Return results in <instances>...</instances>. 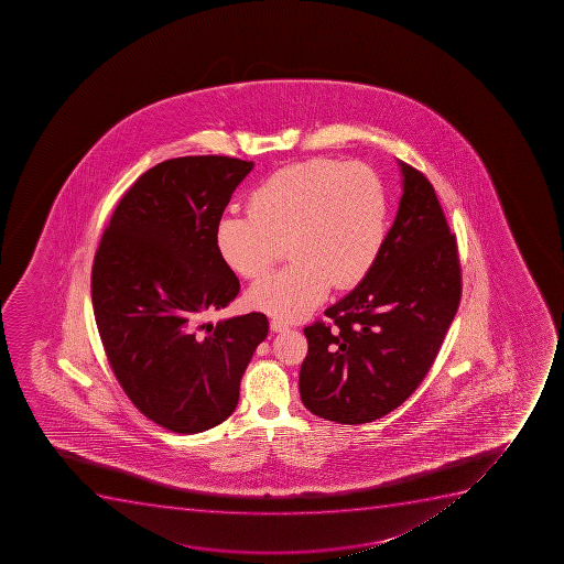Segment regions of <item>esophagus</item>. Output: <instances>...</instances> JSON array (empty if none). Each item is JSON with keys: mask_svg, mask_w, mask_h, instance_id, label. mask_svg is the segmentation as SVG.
<instances>
[{"mask_svg": "<svg viewBox=\"0 0 564 564\" xmlns=\"http://www.w3.org/2000/svg\"><path fill=\"white\" fill-rule=\"evenodd\" d=\"M270 329H272L273 333H285V330H289V324L283 322V319L273 318L272 322H270Z\"/></svg>", "mask_w": 564, "mask_h": 564, "instance_id": "1", "label": "esophagus"}]
</instances>
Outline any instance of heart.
<instances>
[{
	"label": "heart",
	"mask_w": 564,
	"mask_h": 564,
	"mask_svg": "<svg viewBox=\"0 0 564 564\" xmlns=\"http://www.w3.org/2000/svg\"><path fill=\"white\" fill-rule=\"evenodd\" d=\"M388 235L384 182L366 163L308 160L279 169L250 196L248 212L229 209L215 226L226 267L242 278L267 273L289 245L292 264L248 291L251 307L281 319L313 313L330 286L358 285Z\"/></svg>",
	"instance_id": "1"
}]
</instances>
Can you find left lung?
Masks as SVG:
<instances>
[{"instance_id":"8db88e82","label":"left lung","mask_w":564,"mask_h":564,"mask_svg":"<svg viewBox=\"0 0 564 564\" xmlns=\"http://www.w3.org/2000/svg\"><path fill=\"white\" fill-rule=\"evenodd\" d=\"M402 195L371 272L305 329L300 395L318 417L371 423L401 406L434 364L462 296L456 237L434 187L397 160Z\"/></svg>"}]
</instances>
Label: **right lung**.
<instances>
[{
  "label": "right lung",
  "instance_id": "right-lung-1",
  "mask_svg": "<svg viewBox=\"0 0 564 564\" xmlns=\"http://www.w3.org/2000/svg\"><path fill=\"white\" fill-rule=\"evenodd\" d=\"M253 162L185 156L141 174L119 202L91 270V303L119 384L143 415L176 434L223 423L268 335L264 314L206 322L240 283L215 226Z\"/></svg>",
  "mask_w": 564,
  "mask_h": 564
}]
</instances>
